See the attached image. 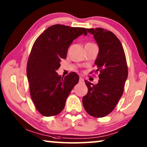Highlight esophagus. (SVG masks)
Returning a JSON list of instances; mask_svg holds the SVG:
<instances>
[{
  "instance_id": "1",
  "label": "esophagus",
  "mask_w": 147,
  "mask_h": 147,
  "mask_svg": "<svg viewBox=\"0 0 147 147\" xmlns=\"http://www.w3.org/2000/svg\"><path fill=\"white\" fill-rule=\"evenodd\" d=\"M79 80H80V82H84V79L82 78H81V77L80 78Z\"/></svg>"
}]
</instances>
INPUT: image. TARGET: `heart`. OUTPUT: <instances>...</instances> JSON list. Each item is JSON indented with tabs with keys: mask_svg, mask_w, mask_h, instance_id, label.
Listing matches in <instances>:
<instances>
[{
	"mask_svg": "<svg viewBox=\"0 0 147 147\" xmlns=\"http://www.w3.org/2000/svg\"><path fill=\"white\" fill-rule=\"evenodd\" d=\"M87 44H92V43H88Z\"/></svg>",
	"mask_w": 147,
	"mask_h": 147,
	"instance_id": "b5f03b06",
	"label": "heart"
}]
</instances>
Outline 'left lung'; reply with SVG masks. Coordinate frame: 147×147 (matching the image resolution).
<instances>
[{
	"label": "left lung",
	"instance_id": "left-lung-1",
	"mask_svg": "<svg viewBox=\"0 0 147 147\" xmlns=\"http://www.w3.org/2000/svg\"><path fill=\"white\" fill-rule=\"evenodd\" d=\"M87 30L93 35L99 47L94 61L97 68L94 72L99 73V80L96 85L86 80L88 91L82 102L87 113L100 118L113 110L123 95L128 77V65L123 45L113 32L102 28Z\"/></svg>",
	"mask_w": 147,
	"mask_h": 147
}]
</instances>
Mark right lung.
<instances>
[{"mask_svg":"<svg viewBox=\"0 0 147 147\" xmlns=\"http://www.w3.org/2000/svg\"><path fill=\"white\" fill-rule=\"evenodd\" d=\"M85 28L54 24L46 29L32 46L26 66L30 93L37 110L45 117L54 116L63 110L67 98L78 84L79 76L71 72L65 77L56 70L61 59H66L68 48Z\"/></svg>","mask_w":147,"mask_h":147,"instance_id":"add662e5","label":"right lung"}]
</instances>
